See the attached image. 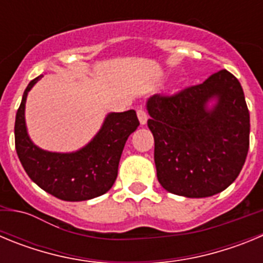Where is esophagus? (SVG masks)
Instances as JSON below:
<instances>
[{
	"label": "esophagus",
	"mask_w": 263,
	"mask_h": 263,
	"mask_svg": "<svg viewBox=\"0 0 263 263\" xmlns=\"http://www.w3.org/2000/svg\"><path fill=\"white\" fill-rule=\"evenodd\" d=\"M137 116H138V120L139 122H141V125H146V122H147L148 120L147 113H146L143 109H138V110H137Z\"/></svg>",
	"instance_id": "obj_1"
}]
</instances>
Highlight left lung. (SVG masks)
<instances>
[{
    "label": "left lung",
    "instance_id": "obj_1",
    "mask_svg": "<svg viewBox=\"0 0 263 263\" xmlns=\"http://www.w3.org/2000/svg\"><path fill=\"white\" fill-rule=\"evenodd\" d=\"M160 185L208 197L236 180L249 150L250 116L240 81L227 69L174 96L147 99Z\"/></svg>",
    "mask_w": 263,
    "mask_h": 263
}]
</instances>
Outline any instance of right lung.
I'll return each instance as SVG.
<instances>
[{
	"label": "right lung",
	"mask_w": 263,
	"mask_h": 263,
	"mask_svg": "<svg viewBox=\"0 0 263 263\" xmlns=\"http://www.w3.org/2000/svg\"><path fill=\"white\" fill-rule=\"evenodd\" d=\"M42 76L29 83L15 116V150L23 168L32 182L60 200L84 201L106 194L117 178L125 143L139 125L136 110L106 115L96 136L76 152H47L32 142L25 120L27 95Z\"/></svg>",
	"instance_id": "right-lung-1"
}]
</instances>
